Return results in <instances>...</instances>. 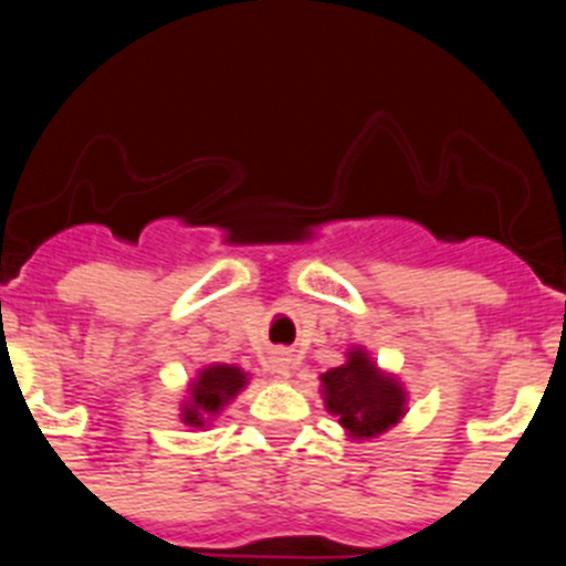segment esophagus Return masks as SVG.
<instances>
[{
    "instance_id": "obj_1",
    "label": "esophagus",
    "mask_w": 566,
    "mask_h": 566,
    "mask_svg": "<svg viewBox=\"0 0 566 566\" xmlns=\"http://www.w3.org/2000/svg\"><path fill=\"white\" fill-rule=\"evenodd\" d=\"M271 367H273V373L279 375V378H287V375H290V358L287 356H276V358H273Z\"/></svg>"
}]
</instances>
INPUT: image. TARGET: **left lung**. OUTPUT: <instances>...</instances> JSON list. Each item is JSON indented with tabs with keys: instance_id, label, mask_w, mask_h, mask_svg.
Returning <instances> with one entry per match:
<instances>
[{
	"instance_id": "left-lung-1",
	"label": "left lung",
	"mask_w": 566,
	"mask_h": 566,
	"mask_svg": "<svg viewBox=\"0 0 566 566\" xmlns=\"http://www.w3.org/2000/svg\"><path fill=\"white\" fill-rule=\"evenodd\" d=\"M325 405L353 436H378L402 416V389L380 375L367 353H350V361L323 375Z\"/></svg>"
}]
</instances>
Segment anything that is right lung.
Returning a JSON list of instances; mask_svg holds the SVG:
<instances>
[{"label":"right lung","instance_id":"obj_1","mask_svg":"<svg viewBox=\"0 0 566 566\" xmlns=\"http://www.w3.org/2000/svg\"><path fill=\"white\" fill-rule=\"evenodd\" d=\"M243 384H247V378H243L241 369L227 367V364L202 369V375H199L191 389V408L186 410L188 424H202V413H216L227 399H232L243 389Z\"/></svg>","mask_w":566,"mask_h":566}]
</instances>
